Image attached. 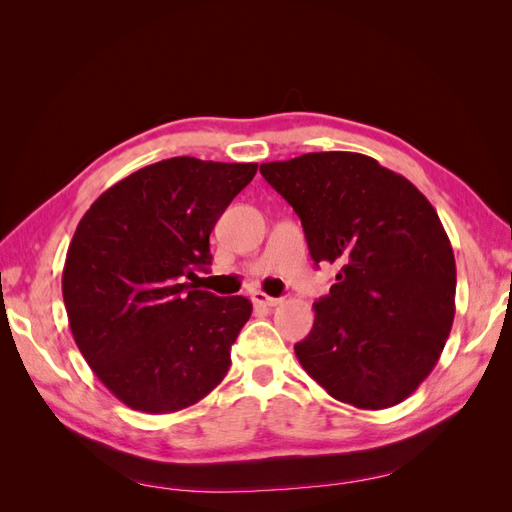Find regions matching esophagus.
<instances>
[{"label":"esophagus","instance_id":"esophagus-1","mask_svg":"<svg viewBox=\"0 0 512 512\" xmlns=\"http://www.w3.org/2000/svg\"><path fill=\"white\" fill-rule=\"evenodd\" d=\"M252 303H254L256 307H275V305L282 303V299L269 297V294H265V292H254V294H252Z\"/></svg>","mask_w":512,"mask_h":512}]
</instances>
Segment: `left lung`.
Returning a JSON list of instances; mask_svg holds the SVG:
<instances>
[{
	"instance_id": "8db88e82",
	"label": "left lung",
	"mask_w": 512,
	"mask_h": 512,
	"mask_svg": "<svg viewBox=\"0 0 512 512\" xmlns=\"http://www.w3.org/2000/svg\"><path fill=\"white\" fill-rule=\"evenodd\" d=\"M260 173L301 218L316 265H339L294 346L301 367L354 408L404 401L436 367L455 318V256L436 209L363 153H305Z\"/></svg>"
}]
</instances>
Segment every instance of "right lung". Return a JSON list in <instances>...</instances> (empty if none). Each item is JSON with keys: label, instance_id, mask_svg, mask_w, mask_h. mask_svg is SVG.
Returning a JSON list of instances; mask_svg holds the SVG:
<instances>
[{"label": "right lung", "instance_id": "1", "mask_svg": "<svg viewBox=\"0 0 512 512\" xmlns=\"http://www.w3.org/2000/svg\"><path fill=\"white\" fill-rule=\"evenodd\" d=\"M258 164L170 158L98 196L70 241L61 292L76 346L119 401L147 414L194 406L230 367L245 297L192 282L209 235Z\"/></svg>", "mask_w": 512, "mask_h": 512}]
</instances>
